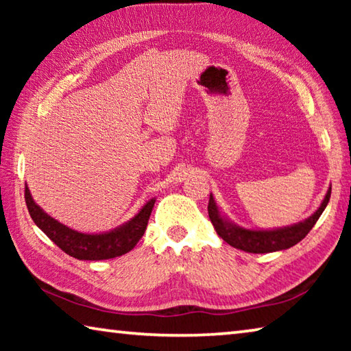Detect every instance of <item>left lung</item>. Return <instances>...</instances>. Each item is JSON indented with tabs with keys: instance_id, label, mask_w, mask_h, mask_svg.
I'll list each match as a JSON object with an SVG mask.
<instances>
[{
	"instance_id": "1",
	"label": "left lung",
	"mask_w": 351,
	"mask_h": 351,
	"mask_svg": "<svg viewBox=\"0 0 351 351\" xmlns=\"http://www.w3.org/2000/svg\"><path fill=\"white\" fill-rule=\"evenodd\" d=\"M330 195L331 186L326 190L325 197L322 199V203L317 207V210L311 213L308 218H305L304 221L274 229H249L234 223L232 219L219 209L212 193L207 210H209V218L213 228L217 230V234L221 237L228 245L251 254H268L289 249L291 246L297 245L300 240H304L306 234L313 229V226L316 224L319 217L322 215V212L325 210V207L330 201Z\"/></svg>"
}]
</instances>
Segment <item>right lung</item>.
<instances>
[{"mask_svg":"<svg viewBox=\"0 0 351 351\" xmlns=\"http://www.w3.org/2000/svg\"><path fill=\"white\" fill-rule=\"evenodd\" d=\"M25 198L27 210L31 213L34 223L56 243V245L77 260H108L127 254L138 245L142 239L148 218L152 215L156 198L145 201L138 213L117 228L105 230V232H80L58 219L52 218L35 203L32 193L26 186Z\"/></svg>","mask_w":351,"mask_h":351,"instance_id":"1","label":"right lung"}]
</instances>
